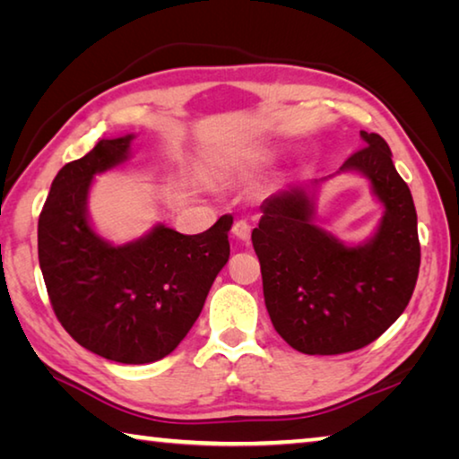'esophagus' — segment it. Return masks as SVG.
I'll return each mask as SVG.
<instances>
[{
	"label": "esophagus",
	"mask_w": 459,
	"mask_h": 459,
	"mask_svg": "<svg viewBox=\"0 0 459 459\" xmlns=\"http://www.w3.org/2000/svg\"><path fill=\"white\" fill-rule=\"evenodd\" d=\"M232 235H235L238 240H248L251 238V224L247 221H237L232 224Z\"/></svg>",
	"instance_id": "esophagus-1"
}]
</instances>
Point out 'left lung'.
Wrapping results in <instances>:
<instances>
[{"label":"left lung","instance_id":"obj_1","mask_svg":"<svg viewBox=\"0 0 459 459\" xmlns=\"http://www.w3.org/2000/svg\"><path fill=\"white\" fill-rule=\"evenodd\" d=\"M364 147L340 172L368 178L385 214L367 243L348 247L316 224V186L299 184L261 204L253 230L263 295L273 328L304 354H344L368 346L405 312L421 247L409 186L378 134L360 131Z\"/></svg>","mask_w":459,"mask_h":459}]
</instances>
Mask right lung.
Masks as SVG:
<instances>
[{
  "instance_id": "right-lung-1",
  "label": "right lung",
  "mask_w": 459,
  "mask_h": 459,
  "mask_svg": "<svg viewBox=\"0 0 459 459\" xmlns=\"http://www.w3.org/2000/svg\"><path fill=\"white\" fill-rule=\"evenodd\" d=\"M131 142L100 139L56 174L38 221V259L62 328L107 360L147 364L174 352L198 320L229 261L232 216L200 235L158 224L127 245L100 238L87 214L92 178L123 164Z\"/></svg>"
}]
</instances>
